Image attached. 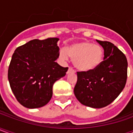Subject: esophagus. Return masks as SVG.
<instances>
[{
    "mask_svg": "<svg viewBox=\"0 0 133 133\" xmlns=\"http://www.w3.org/2000/svg\"><path fill=\"white\" fill-rule=\"evenodd\" d=\"M74 70L73 69V68L72 67H69V68H68V71L67 72V74H69V73H71V72H74Z\"/></svg>",
    "mask_w": 133,
    "mask_h": 133,
    "instance_id": "1",
    "label": "esophagus"
}]
</instances>
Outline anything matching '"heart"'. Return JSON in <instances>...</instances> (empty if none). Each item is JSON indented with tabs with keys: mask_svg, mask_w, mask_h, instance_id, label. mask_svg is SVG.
Returning <instances> with one entry per match:
<instances>
[{
	"mask_svg": "<svg viewBox=\"0 0 133 133\" xmlns=\"http://www.w3.org/2000/svg\"><path fill=\"white\" fill-rule=\"evenodd\" d=\"M59 56L62 59H66L68 56L74 59L76 68L82 71H89L100 65L103 51L98 45L89 42H79L68 46L65 51L61 50Z\"/></svg>",
	"mask_w": 133,
	"mask_h": 133,
	"instance_id": "heart-1",
	"label": "heart"
}]
</instances>
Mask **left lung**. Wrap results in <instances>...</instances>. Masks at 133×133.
Returning <instances> with one entry per match:
<instances>
[{"mask_svg":"<svg viewBox=\"0 0 133 133\" xmlns=\"http://www.w3.org/2000/svg\"><path fill=\"white\" fill-rule=\"evenodd\" d=\"M96 41L104 48V60L92 71L77 72L74 92L81 104L102 108L112 103L125 87L127 60L112 43Z\"/></svg>","mask_w":133,"mask_h":133,"instance_id":"obj_1","label":"left lung"}]
</instances>
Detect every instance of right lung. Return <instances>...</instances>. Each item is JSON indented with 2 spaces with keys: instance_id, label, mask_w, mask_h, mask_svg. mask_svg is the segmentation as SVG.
Masks as SVG:
<instances>
[{
  "instance_id": "right-lung-1",
  "label": "right lung",
  "mask_w": 133,
  "mask_h": 133,
  "mask_svg": "<svg viewBox=\"0 0 133 133\" xmlns=\"http://www.w3.org/2000/svg\"><path fill=\"white\" fill-rule=\"evenodd\" d=\"M56 37L30 40L15 49L8 70V79L18 102L25 108L43 107L51 100L54 82L68 68L55 60L59 56Z\"/></svg>"
}]
</instances>
